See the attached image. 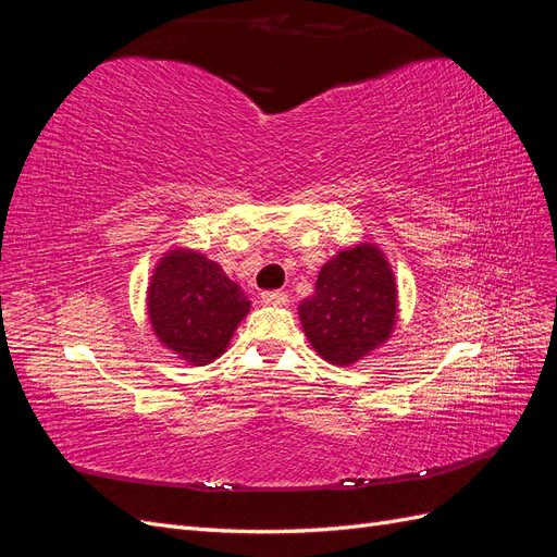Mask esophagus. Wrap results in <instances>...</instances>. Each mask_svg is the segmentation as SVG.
Segmentation results:
<instances>
[{"label": "esophagus", "instance_id": "34e87169", "mask_svg": "<svg viewBox=\"0 0 557 557\" xmlns=\"http://www.w3.org/2000/svg\"><path fill=\"white\" fill-rule=\"evenodd\" d=\"M262 305H267V307H283L285 301H288V295L285 293H281V290H267V293H262Z\"/></svg>", "mask_w": 557, "mask_h": 557}]
</instances>
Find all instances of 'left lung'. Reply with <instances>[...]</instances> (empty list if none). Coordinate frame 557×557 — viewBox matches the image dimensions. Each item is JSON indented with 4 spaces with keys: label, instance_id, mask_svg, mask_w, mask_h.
I'll use <instances>...</instances> for the list:
<instances>
[{
    "label": "left lung",
    "instance_id": "1",
    "mask_svg": "<svg viewBox=\"0 0 557 557\" xmlns=\"http://www.w3.org/2000/svg\"><path fill=\"white\" fill-rule=\"evenodd\" d=\"M299 320L318 356L336 367H350L391 339L397 283L383 250L364 242L336 252L320 267Z\"/></svg>",
    "mask_w": 557,
    "mask_h": 557
}]
</instances>
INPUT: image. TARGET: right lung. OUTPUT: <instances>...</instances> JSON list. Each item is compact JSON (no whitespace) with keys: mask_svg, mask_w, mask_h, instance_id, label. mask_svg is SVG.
Returning a JSON list of instances; mask_svg holds the SVG:
<instances>
[{"mask_svg":"<svg viewBox=\"0 0 557 557\" xmlns=\"http://www.w3.org/2000/svg\"><path fill=\"white\" fill-rule=\"evenodd\" d=\"M148 320L162 346L195 367L221 358L250 301L221 264L190 248H174L153 269Z\"/></svg>","mask_w":557,"mask_h":557,"instance_id":"1","label":"right lung"}]
</instances>
